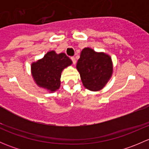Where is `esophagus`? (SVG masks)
<instances>
[{"mask_svg":"<svg viewBox=\"0 0 149 149\" xmlns=\"http://www.w3.org/2000/svg\"><path fill=\"white\" fill-rule=\"evenodd\" d=\"M71 60H72V62H73V63L75 65V64L76 63V58H75L74 57H71Z\"/></svg>","mask_w":149,"mask_h":149,"instance_id":"esophagus-1","label":"esophagus"}]
</instances>
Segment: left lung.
Returning a JSON list of instances; mask_svg holds the SVG:
<instances>
[{
	"instance_id": "obj_1",
	"label": "left lung",
	"mask_w": 149,
	"mask_h": 149,
	"mask_svg": "<svg viewBox=\"0 0 149 149\" xmlns=\"http://www.w3.org/2000/svg\"><path fill=\"white\" fill-rule=\"evenodd\" d=\"M84 86L91 91L102 89L112 74L111 58L104 52L84 48L76 65Z\"/></svg>"
}]
</instances>
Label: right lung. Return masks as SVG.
<instances>
[{
    "instance_id": "obj_1",
    "label": "right lung",
    "mask_w": 149,
    "mask_h": 149,
    "mask_svg": "<svg viewBox=\"0 0 149 149\" xmlns=\"http://www.w3.org/2000/svg\"><path fill=\"white\" fill-rule=\"evenodd\" d=\"M71 64L72 61L65 53L58 55L52 50L31 64V74L39 86L55 91L61 85L62 70Z\"/></svg>"
}]
</instances>
